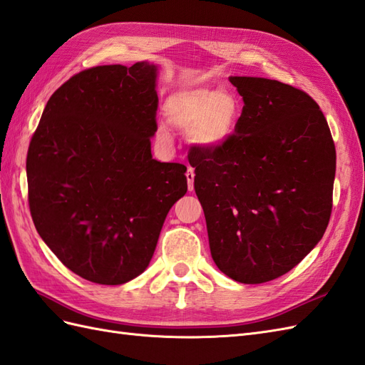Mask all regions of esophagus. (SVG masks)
Listing matches in <instances>:
<instances>
[{"instance_id":"obj_1","label":"esophagus","mask_w":365,"mask_h":365,"mask_svg":"<svg viewBox=\"0 0 365 365\" xmlns=\"http://www.w3.org/2000/svg\"><path fill=\"white\" fill-rule=\"evenodd\" d=\"M194 170L192 168H188V171H186V180H188V190L192 191L194 190Z\"/></svg>"}]
</instances>
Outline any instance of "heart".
Listing matches in <instances>:
<instances>
[{
  "label": "heart",
  "mask_w": 365,
  "mask_h": 365,
  "mask_svg": "<svg viewBox=\"0 0 365 365\" xmlns=\"http://www.w3.org/2000/svg\"><path fill=\"white\" fill-rule=\"evenodd\" d=\"M165 114L174 126L190 129L194 143L205 149H219L235 135L242 106L227 91L195 88L174 92L168 97ZM158 133L168 137L165 126L158 128Z\"/></svg>",
  "instance_id": "b5f03b06"
}]
</instances>
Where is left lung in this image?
<instances>
[{"label": "left lung", "instance_id": "obj_1", "mask_svg": "<svg viewBox=\"0 0 365 365\" xmlns=\"http://www.w3.org/2000/svg\"><path fill=\"white\" fill-rule=\"evenodd\" d=\"M244 109L230 142L195 149L194 190L211 257L242 284L288 273L324 236L336 149L317 103L277 80L230 77Z\"/></svg>", "mask_w": 365, "mask_h": 365}]
</instances>
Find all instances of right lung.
I'll return each mask as SVG.
<instances>
[{
  "label": "right lung",
  "mask_w": 365,
  "mask_h": 365,
  "mask_svg": "<svg viewBox=\"0 0 365 365\" xmlns=\"http://www.w3.org/2000/svg\"><path fill=\"white\" fill-rule=\"evenodd\" d=\"M157 66L83 71L52 93L27 151L29 208L63 265L120 285L151 262L186 166L153 158Z\"/></svg>",
  "instance_id": "1"
}]
</instances>
